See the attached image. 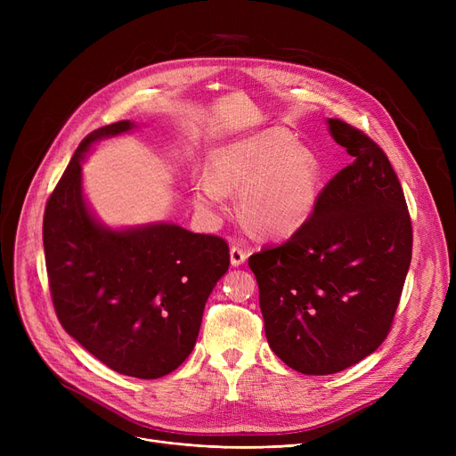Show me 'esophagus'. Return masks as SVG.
<instances>
[{
  "mask_svg": "<svg viewBox=\"0 0 456 456\" xmlns=\"http://www.w3.org/2000/svg\"><path fill=\"white\" fill-rule=\"evenodd\" d=\"M229 255H231V265H232L234 268L242 266L244 262H246V258H248V253H246L244 249L238 248V246H231V251H229Z\"/></svg>",
  "mask_w": 456,
  "mask_h": 456,
  "instance_id": "esophagus-1",
  "label": "esophagus"
}]
</instances>
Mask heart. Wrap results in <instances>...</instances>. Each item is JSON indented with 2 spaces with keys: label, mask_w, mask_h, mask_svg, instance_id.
I'll list each match as a JSON object with an SVG mask.
<instances>
[{
  "label": "heart",
  "mask_w": 456,
  "mask_h": 456,
  "mask_svg": "<svg viewBox=\"0 0 456 456\" xmlns=\"http://www.w3.org/2000/svg\"><path fill=\"white\" fill-rule=\"evenodd\" d=\"M320 159L282 129H265L208 153L205 177L191 186L196 208L208 220L229 212L227 194H238V212L256 232L289 238L305 229L318 208Z\"/></svg>",
  "instance_id": "b5f03b06"
}]
</instances>
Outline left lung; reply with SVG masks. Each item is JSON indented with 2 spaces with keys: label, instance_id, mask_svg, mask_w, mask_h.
<instances>
[{
  "label": "left lung",
  "instance_id": "1",
  "mask_svg": "<svg viewBox=\"0 0 456 456\" xmlns=\"http://www.w3.org/2000/svg\"><path fill=\"white\" fill-rule=\"evenodd\" d=\"M354 159L320 194L305 229L249 256L272 351L305 375L338 373L392 327L412 258V225L394 167L377 143L327 118Z\"/></svg>",
  "mask_w": 456,
  "mask_h": 456
}]
</instances>
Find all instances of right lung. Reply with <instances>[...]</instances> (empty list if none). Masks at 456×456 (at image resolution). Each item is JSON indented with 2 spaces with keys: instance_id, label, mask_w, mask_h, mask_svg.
I'll return each instance as SVG.
<instances>
[{
  "instance_id": "add662e5",
  "label": "right lung",
  "mask_w": 456,
  "mask_h": 456,
  "mask_svg": "<svg viewBox=\"0 0 456 456\" xmlns=\"http://www.w3.org/2000/svg\"><path fill=\"white\" fill-rule=\"evenodd\" d=\"M131 119L90 133L44 212V253L64 330L110 370L159 379L198 340L205 303L229 270V248L170 222L110 227L94 214L83 162L102 140L127 134Z\"/></svg>"
}]
</instances>
